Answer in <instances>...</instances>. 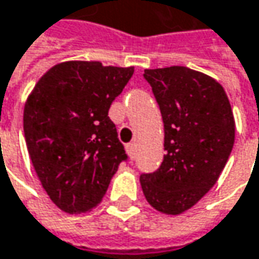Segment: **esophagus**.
Listing matches in <instances>:
<instances>
[{"instance_id":"1","label":"esophagus","mask_w":259,"mask_h":259,"mask_svg":"<svg viewBox=\"0 0 259 259\" xmlns=\"http://www.w3.org/2000/svg\"><path fill=\"white\" fill-rule=\"evenodd\" d=\"M126 152H127V155L130 157V160H133L135 158V144L126 145Z\"/></svg>"}]
</instances>
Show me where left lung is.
<instances>
[{
    "mask_svg": "<svg viewBox=\"0 0 259 259\" xmlns=\"http://www.w3.org/2000/svg\"><path fill=\"white\" fill-rule=\"evenodd\" d=\"M160 105L165 155L160 168L141 175L149 205L177 215L219 180L235 144V117L217 80L183 66L145 70Z\"/></svg>",
    "mask_w": 259,
    "mask_h": 259,
    "instance_id": "left-lung-1",
    "label": "left lung"
}]
</instances>
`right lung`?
<instances>
[{"label":"right lung","instance_id":"1","mask_svg":"<svg viewBox=\"0 0 259 259\" xmlns=\"http://www.w3.org/2000/svg\"><path fill=\"white\" fill-rule=\"evenodd\" d=\"M133 71L99 61L60 63L26 101L29 157L42 188L64 212L98 205L120 162L127 160L108 110Z\"/></svg>","mask_w":259,"mask_h":259}]
</instances>
